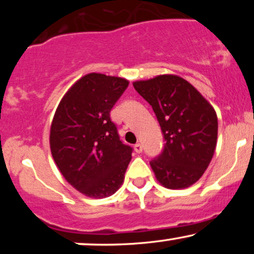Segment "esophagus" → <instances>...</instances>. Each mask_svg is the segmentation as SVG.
I'll return each mask as SVG.
<instances>
[{
  "mask_svg": "<svg viewBox=\"0 0 254 254\" xmlns=\"http://www.w3.org/2000/svg\"><path fill=\"white\" fill-rule=\"evenodd\" d=\"M133 150H135L137 154L142 153V144H139V143H136L135 145H133Z\"/></svg>",
  "mask_w": 254,
  "mask_h": 254,
  "instance_id": "obj_1",
  "label": "esophagus"
}]
</instances>
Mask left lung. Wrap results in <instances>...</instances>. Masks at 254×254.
Listing matches in <instances>:
<instances>
[{
  "mask_svg": "<svg viewBox=\"0 0 254 254\" xmlns=\"http://www.w3.org/2000/svg\"><path fill=\"white\" fill-rule=\"evenodd\" d=\"M132 84L153 107L166 139L161 155L150 162L156 180L170 190L190 188L203 176L216 149V111L178 75H157Z\"/></svg>",
  "mask_w": 254,
  "mask_h": 254,
  "instance_id": "1",
  "label": "left lung"
}]
</instances>
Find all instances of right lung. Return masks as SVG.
I'll use <instances>...</instances> for the list:
<instances>
[{
    "instance_id": "1",
    "label": "right lung",
    "mask_w": 254,
    "mask_h": 254,
    "mask_svg": "<svg viewBox=\"0 0 254 254\" xmlns=\"http://www.w3.org/2000/svg\"><path fill=\"white\" fill-rule=\"evenodd\" d=\"M127 78L90 72L66 90L50 127V149L64 179L86 197H110L123 185L132 149L119 139L110 111Z\"/></svg>"
}]
</instances>
